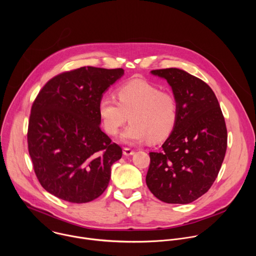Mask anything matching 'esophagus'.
I'll use <instances>...</instances> for the list:
<instances>
[{"mask_svg": "<svg viewBox=\"0 0 256 256\" xmlns=\"http://www.w3.org/2000/svg\"><path fill=\"white\" fill-rule=\"evenodd\" d=\"M134 153V151L132 150V149H130V148H124V155H126V156H130V155H132Z\"/></svg>", "mask_w": 256, "mask_h": 256, "instance_id": "1", "label": "esophagus"}]
</instances>
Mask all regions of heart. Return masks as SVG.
<instances>
[{
  "mask_svg": "<svg viewBox=\"0 0 256 256\" xmlns=\"http://www.w3.org/2000/svg\"><path fill=\"white\" fill-rule=\"evenodd\" d=\"M116 97L103 95L98 102V116L103 130L116 136L128 116L130 124L120 134L126 144H136L150 138L159 142L167 138L176 126L178 105L174 96L144 80H132L120 85Z\"/></svg>",
  "mask_w": 256,
  "mask_h": 256,
  "instance_id": "1",
  "label": "heart"
}]
</instances>
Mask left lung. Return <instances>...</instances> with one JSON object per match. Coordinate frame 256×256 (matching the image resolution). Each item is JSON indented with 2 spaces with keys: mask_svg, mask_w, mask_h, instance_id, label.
Masks as SVG:
<instances>
[{
  "mask_svg": "<svg viewBox=\"0 0 256 256\" xmlns=\"http://www.w3.org/2000/svg\"><path fill=\"white\" fill-rule=\"evenodd\" d=\"M167 80L178 118L160 152L150 153L146 184L167 204H190L212 186L227 150V128L220 104L202 80L176 68L153 70Z\"/></svg>",
  "mask_w": 256,
  "mask_h": 256,
  "instance_id": "1",
  "label": "left lung"
}]
</instances>
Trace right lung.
<instances>
[{
  "label": "right lung",
  "instance_id": "1",
  "mask_svg": "<svg viewBox=\"0 0 256 256\" xmlns=\"http://www.w3.org/2000/svg\"><path fill=\"white\" fill-rule=\"evenodd\" d=\"M122 68L82 66L50 79L36 96L28 122V152L42 186L83 204L108 186L122 150L100 128L98 102Z\"/></svg>",
  "mask_w": 256,
  "mask_h": 256
}]
</instances>
